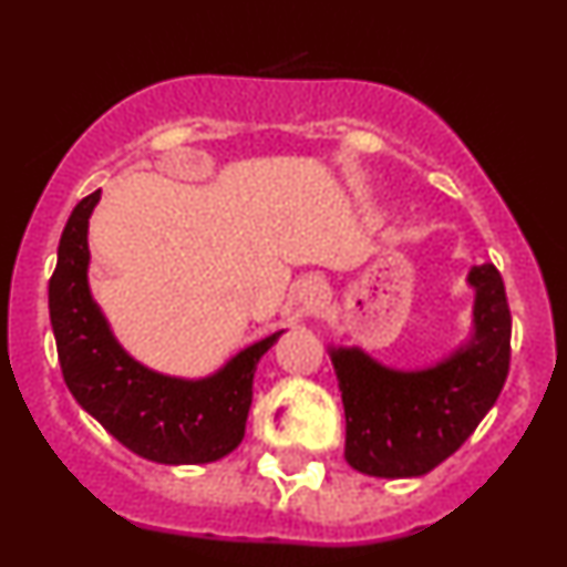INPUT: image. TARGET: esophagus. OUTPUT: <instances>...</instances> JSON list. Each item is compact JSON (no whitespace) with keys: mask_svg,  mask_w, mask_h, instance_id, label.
I'll return each mask as SVG.
<instances>
[{"mask_svg":"<svg viewBox=\"0 0 567 567\" xmlns=\"http://www.w3.org/2000/svg\"><path fill=\"white\" fill-rule=\"evenodd\" d=\"M292 296H296V301L306 306V309H317V306H322L324 298H328V285H324V279L320 277H306L296 285Z\"/></svg>","mask_w":567,"mask_h":567,"instance_id":"esophagus-1","label":"esophagus"}]
</instances>
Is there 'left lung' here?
<instances>
[{
	"label": "left lung",
	"instance_id": "8db88e82",
	"mask_svg": "<svg viewBox=\"0 0 567 567\" xmlns=\"http://www.w3.org/2000/svg\"><path fill=\"white\" fill-rule=\"evenodd\" d=\"M470 282L474 336L440 365L415 373L381 368L360 349H336L333 368L347 413V461L370 477H421L464 445L498 400L509 373L512 315L493 264Z\"/></svg>",
	"mask_w": 567,
	"mask_h": 567
}]
</instances>
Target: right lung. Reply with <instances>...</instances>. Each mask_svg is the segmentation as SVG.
<instances>
[{"label": "right lung", "mask_w": 567, "mask_h": 567, "mask_svg": "<svg viewBox=\"0 0 567 567\" xmlns=\"http://www.w3.org/2000/svg\"><path fill=\"white\" fill-rule=\"evenodd\" d=\"M101 188L71 210L50 277L58 362L74 400L122 445L157 464H207L245 437L252 373L279 333L252 343L220 373L181 381L138 365L114 341L87 288V218Z\"/></svg>", "instance_id": "1"}]
</instances>
